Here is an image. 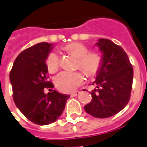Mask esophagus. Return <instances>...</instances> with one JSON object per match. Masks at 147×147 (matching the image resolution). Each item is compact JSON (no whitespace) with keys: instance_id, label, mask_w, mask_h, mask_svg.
I'll list each match as a JSON object with an SVG mask.
<instances>
[{"instance_id":"34e87169","label":"esophagus","mask_w":147,"mask_h":147,"mask_svg":"<svg viewBox=\"0 0 147 147\" xmlns=\"http://www.w3.org/2000/svg\"><path fill=\"white\" fill-rule=\"evenodd\" d=\"M80 94V91H75V92L71 93V96H73V97H76V96L79 95V94Z\"/></svg>"}]
</instances>
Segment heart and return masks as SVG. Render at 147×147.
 <instances>
[{
    "instance_id": "obj_1",
    "label": "heart",
    "mask_w": 147,
    "mask_h": 147,
    "mask_svg": "<svg viewBox=\"0 0 147 147\" xmlns=\"http://www.w3.org/2000/svg\"><path fill=\"white\" fill-rule=\"evenodd\" d=\"M65 51L78 58L77 67L80 68L88 77L96 76L102 65V57L98 52H89V48L80 42H71L64 47ZM49 72H57L60 66L58 55L53 52L47 56L45 60ZM85 78L82 72L62 71L55 78V84L63 92H72L78 86L83 84Z\"/></svg>"
}]
</instances>
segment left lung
<instances>
[{
  "mask_svg": "<svg viewBox=\"0 0 147 147\" xmlns=\"http://www.w3.org/2000/svg\"><path fill=\"white\" fill-rule=\"evenodd\" d=\"M102 65L97 74V89L90 92L92 100L84 106L87 113L97 118H107L122 110L128 103L132 89L133 67L120 45L111 40L99 39Z\"/></svg>",
  "mask_w": 147,
  "mask_h": 147,
  "instance_id": "obj_1",
  "label": "left lung"
}]
</instances>
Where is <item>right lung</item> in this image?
<instances>
[{
  "mask_svg": "<svg viewBox=\"0 0 147 147\" xmlns=\"http://www.w3.org/2000/svg\"><path fill=\"white\" fill-rule=\"evenodd\" d=\"M52 45L42 42L21 52L9 76L15 104L28 120L38 125H47L57 120L70 97L56 90L44 92L45 88L53 87L48 80L45 64Z\"/></svg>",
  "mask_w": 147,
  "mask_h": 147,
  "instance_id": "obj_1",
  "label": "right lung"
}]
</instances>
